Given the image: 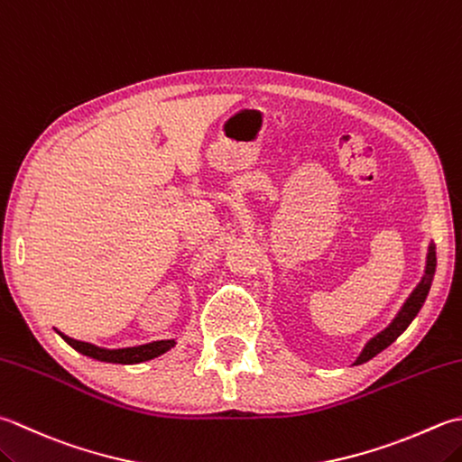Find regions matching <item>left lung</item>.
<instances>
[{
  "label": "left lung",
  "mask_w": 462,
  "mask_h": 462,
  "mask_svg": "<svg viewBox=\"0 0 462 462\" xmlns=\"http://www.w3.org/2000/svg\"><path fill=\"white\" fill-rule=\"evenodd\" d=\"M435 268H437V252H435V244H429V254H427V266H424V274L422 280L414 288L412 294L406 298V302L402 304V309L399 310V314L394 316V320L388 324V327L378 332L374 338H370L366 342V346L360 352L358 358L355 360V365H365L368 363L370 358H374L378 352H383L384 348H388L393 342L401 337V334L409 328V324L414 320V316L419 314V310L422 309L424 300H427L432 278H435Z\"/></svg>",
  "instance_id": "8db88e82"
}]
</instances>
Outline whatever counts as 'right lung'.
<instances>
[{"instance_id":"right-lung-1","label":"right lung","mask_w":462,"mask_h":462,"mask_svg":"<svg viewBox=\"0 0 462 462\" xmlns=\"http://www.w3.org/2000/svg\"><path fill=\"white\" fill-rule=\"evenodd\" d=\"M58 334L68 342L71 348H76L84 356L102 360V363H114V365L146 363V360H152V358H156L160 355H164V352H168L170 348H174V345H176V340H156V342H148V345L130 346V348H102V346L89 345V342L69 338L63 332H58Z\"/></svg>"}]
</instances>
